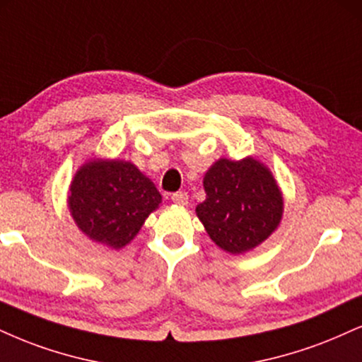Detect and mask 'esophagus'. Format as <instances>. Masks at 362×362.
<instances>
[{
  "instance_id": "obj_1",
  "label": "esophagus",
  "mask_w": 362,
  "mask_h": 362,
  "mask_svg": "<svg viewBox=\"0 0 362 362\" xmlns=\"http://www.w3.org/2000/svg\"><path fill=\"white\" fill-rule=\"evenodd\" d=\"M172 200L178 206H187L189 204V194L184 192V190H180V192H175L172 194Z\"/></svg>"
}]
</instances>
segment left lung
I'll list each match as a JSON object with an SVG mask.
<instances>
[{"label": "left lung", "mask_w": 362, "mask_h": 362, "mask_svg": "<svg viewBox=\"0 0 362 362\" xmlns=\"http://www.w3.org/2000/svg\"><path fill=\"white\" fill-rule=\"evenodd\" d=\"M204 189L206 200L195 212L212 241L224 251H250L280 224V189L269 170L256 160L221 158L207 170Z\"/></svg>", "instance_id": "obj_1"}]
</instances>
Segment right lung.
Returning a JSON list of instances; mask_svg holds the SVG:
<instances>
[{
	"instance_id": "obj_1",
	"label": "right lung",
	"mask_w": 362,
	"mask_h": 362,
	"mask_svg": "<svg viewBox=\"0 0 362 362\" xmlns=\"http://www.w3.org/2000/svg\"><path fill=\"white\" fill-rule=\"evenodd\" d=\"M162 202L153 182L129 162L93 160L74 177L69 209L82 233L115 250L136 236Z\"/></svg>"
}]
</instances>
